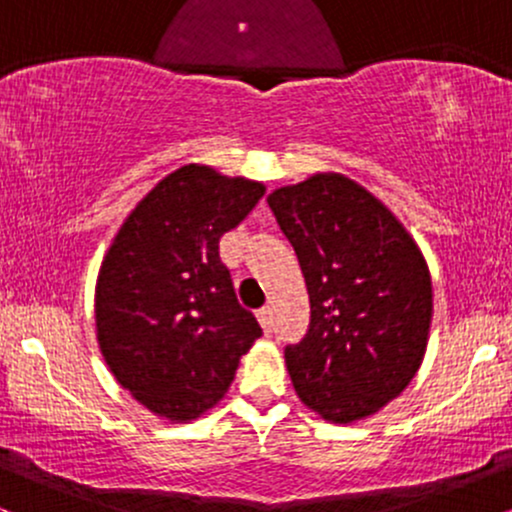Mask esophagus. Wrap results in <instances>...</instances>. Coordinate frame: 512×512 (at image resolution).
I'll return each mask as SVG.
<instances>
[{
  "label": "esophagus",
  "instance_id": "1",
  "mask_svg": "<svg viewBox=\"0 0 512 512\" xmlns=\"http://www.w3.org/2000/svg\"><path fill=\"white\" fill-rule=\"evenodd\" d=\"M257 320H260V325H262L264 332L272 330V320H274V317H272V308H269V305H267V308H262L260 313H257Z\"/></svg>",
  "mask_w": 512,
  "mask_h": 512
}]
</instances>
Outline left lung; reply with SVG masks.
<instances>
[{
	"instance_id": "8db88e82",
	"label": "left lung",
	"mask_w": 512,
	"mask_h": 512,
	"mask_svg": "<svg viewBox=\"0 0 512 512\" xmlns=\"http://www.w3.org/2000/svg\"><path fill=\"white\" fill-rule=\"evenodd\" d=\"M296 250L310 327L286 346L293 390L327 424H354L419 373L433 317L424 252L404 223L342 173H315L267 197Z\"/></svg>"
}]
</instances>
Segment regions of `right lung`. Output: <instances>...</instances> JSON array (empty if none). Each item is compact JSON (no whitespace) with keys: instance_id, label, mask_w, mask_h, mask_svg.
<instances>
[{"instance_id":"right-lung-1","label":"right lung","mask_w":512,"mask_h":512,"mask_svg":"<svg viewBox=\"0 0 512 512\" xmlns=\"http://www.w3.org/2000/svg\"><path fill=\"white\" fill-rule=\"evenodd\" d=\"M267 187L187 163L122 221L96 279V339L125 390L170 424L219 404L240 356L262 337L238 303L219 240Z\"/></svg>"}]
</instances>
